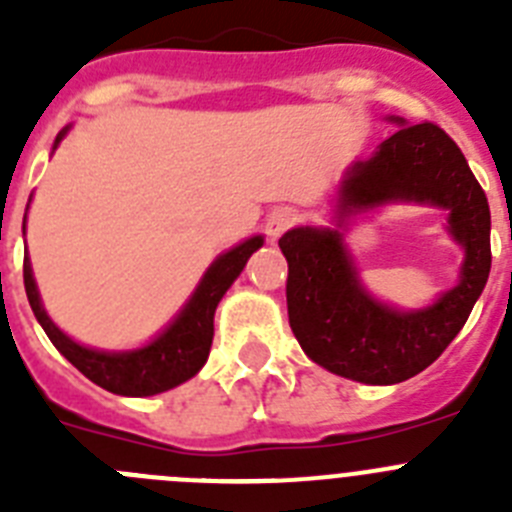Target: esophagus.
<instances>
[{
	"label": "esophagus",
	"instance_id": "1",
	"mask_svg": "<svg viewBox=\"0 0 512 512\" xmlns=\"http://www.w3.org/2000/svg\"><path fill=\"white\" fill-rule=\"evenodd\" d=\"M295 223L297 212L292 207H277V210H271V215L266 217V235H269L271 241H277L279 235L292 228Z\"/></svg>",
	"mask_w": 512,
	"mask_h": 512
}]
</instances>
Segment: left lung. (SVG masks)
<instances>
[{"mask_svg":"<svg viewBox=\"0 0 512 512\" xmlns=\"http://www.w3.org/2000/svg\"><path fill=\"white\" fill-rule=\"evenodd\" d=\"M402 125L369 161L348 169L338 217L384 202L449 210V230L464 246L459 284L431 307L402 312L374 300L359 282L341 230L295 228L279 238L292 333L315 364L364 384H397L431 366L456 338L490 277V205L467 158L433 122Z\"/></svg>","mask_w":512,"mask_h":512,"instance_id":"1","label":"left lung"}]
</instances>
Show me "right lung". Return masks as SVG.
<instances>
[{
  "label": "right lung",
  "mask_w": 512,
  "mask_h": 512,
  "mask_svg": "<svg viewBox=\"0 0 512 512\" xmlns=\"http://www.w3.org/2000/svg\"><path fill=\"white\" fill-rule=\"evenodd\" d=\"M66 130L58 133L56 146L61 143ZM261 246H264V238L253 235L248 241L230 248L223 256H217L205 277H202L200 287L194 289V295L189 297L184 310L176 315L174 323L161 336L153 338L148 346L135 348V351H120V354L79 346L61 328H56V323L48 318V312L40 305L38 287H35L33 279V266H30L27 253L25 264H22V277H25L27 300H30V307H33L38 323L43 325L45 336L51 338L53 346L84 377L92 379L94 384L104 387L107 392H115V395L148 397L187 382L205 366L207 356H210L212 336H215L212 320H215L217 302L223 300L230 284L238 279L246 261L251 259V253L259 251Z\"/></svg>",
  "instance_id": "right-lung-1"
}]
</instances>
